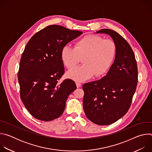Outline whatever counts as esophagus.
<instances>
[{
	"instance_id": "obj_1",
	"label": "esophagus",
	"mask_w": 152,
	"mask_h": 152,
	"mask_svg": "<svg viewBox=\"0 0 152 152\" xmlns=\"http://www.w3.org/2000/svg\"><path fill=\"white\" fill-rule=\"evenodd\" d=\"M76 85L77 88H79V87H80V86H82V84L80 82H76Z\"/></svg>"
}]
</instances>
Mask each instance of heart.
Masks as SVG:
<instances>
[{
    "instance_id": "obj_1",
    "label": "heart",
    "mask_w": 152,
    "mask_h": 152,
    "mask_svg": "<svg viewBox=\"0 0 152 152\" xmlns=\"http://www.w3.org/2000/svg\"><path fill=\"white\" fill-rule=\"evenodd\" d=\"M116 50V45L112 39L90 34L79 39L75 48L63 47L61 58L68 69H73L82 58V66L69 72L67 76L75 80L83 81L94 75L99 77L106 73L115 58Z\"/></svg>"
}]
</instances>
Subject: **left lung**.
Wrapping results in <instances>:
<instances>
[{"mask_svg": "<svg viewBox=\"0 0 152 152\" xmlns=\"http://www.w3.org/2000/svg\"><path fill=\"white\" fill-rule=\"evenodd\" d=\"M97 33L112 37L117 48L115 58L105 76L83 84V106L91 121L104 126L117 121L128 111L137 88L138 67L131 46L118 33L109 29Z\"/></svg>", "mask_w": 152, "mask_h": 152, "instance_id": "8db88e82", "label": "left lung"}]
</instances>
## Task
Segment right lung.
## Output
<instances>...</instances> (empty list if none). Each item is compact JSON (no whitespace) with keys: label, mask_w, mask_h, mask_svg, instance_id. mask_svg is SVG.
I'll return each instance as SVG.
<instances>
[{"label":"right lung","mask_w":152,"mask_h":152,"mask_svg":"<svg viewBox=\"0 0 152 152\" xmlns=\"http://www.w3.org/2000/svg\"><path fill=\"white\" fill-rule=\"evenodd\" d=\"M82 32L49 25L34 34L21 55L18 80L20 97L35 118L49 121L63 113L69 96L76 89L72 79L58 81L64 73L63 47Z\"/></svg>","instance_id":"add662e5"}]
</instances>
